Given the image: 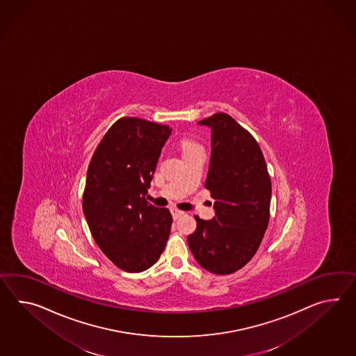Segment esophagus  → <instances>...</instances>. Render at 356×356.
<instances>
[{
    "label": "esophagus",
    "mask_w": 356,
    "mask_h": 356,
    "mask_svg": "<svg viewBox=\"0 0 356 356\" xmlns=\"http://www.w3.org/2000/svg\"><path fill=\"white\" fill-rule=\"evenodd\" d=\"M171 213H172V217H174V220H177V218H180V217L184 215V212L182 211H179V209H171Z\"/></svg>",
    "instance_id": "esophagus-1"
}]
</instances>
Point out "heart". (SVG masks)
<instances>
[{
    "label": "heart",
    "instance_id": "b5f03b06",
    "mask_svg": "<svg viewBox=\"0 0 356 356\" xmlns=\"http://www.w3.org/2000/svg\"><path fill=\"white\" fill-rule=\"evenodd\" d=\"M179 147L181 150L182 156H191L198 150H203L198 143H195L194 140L189 139V138H184V139L180 140Z\"/></svg>",
    "mask_w": 356,
    "mask_h": 356
}]
</instances>
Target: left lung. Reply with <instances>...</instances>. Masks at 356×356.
Segmentation results:
<instances>
[{"instance_id":"1","label":"left lung","mask_w":356,"mask_h":356,"mask_svg":"<svg viewBox=\"0 0 356 356\" xmlns=\"http://www.w3.org/2000/svg\"><path fill=\"white\" fill-rule=\"evenodd\" d=\"M211 129L206 189L215 200V217L194 216L188 236L194 259L209 273L232 274L251 260L269 224L271 181L257 141L226 113L198 122Z\"/></svg>"}]
</instances>
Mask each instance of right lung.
Listing matches in <instances>:
<instances>
[{"label":"right lung","instance_id":"obj_1","mask_svg":"<svg viewBox=\"0 0 356 356\" xmlns=\"http://www.w3.org/2000/svg\"><path fill=\"white\" fill-rule=\"evenodd\" d=\"M172 129L123 117L99 143L88 165L82 209L96 244L117 268L140 273L154 265L172 216L147 200L162 147Z\"/></svg>","mask_w":356,"mask_h":356}]
</instances>
